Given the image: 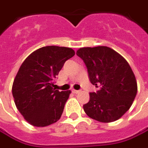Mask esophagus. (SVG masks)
Instances as JSON below:
<instances>
[{
	"label": "esophagus",
	"mask_w": 148,
	"mask_h": 148,
	"mask_svg": "<svg viewBox=\"0 0 148 148\" xmlns=\"http://www.w3.org/2000/svg\"><path fill=\"white\" fill-rule=\"evenodd\" d=\"M72 92H73V93H74V94H78V93H79V92H80V91H78V90H74V89H73V90H72Z\"/></svg>",
	"instance_id": "esophagus-1"
}]
</instances>
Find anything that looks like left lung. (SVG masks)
Listing matches in <instances>:
<instances>
[{"label":"left lung","instance_id":"1","mask_svg":"<svg viewBox=\"0 0 148 148\" xmlns=\"http://www.w3.org/2000/svg\"><path fill=\"white\" fill-rule=\"evenodd\" d=\"M76 54L87 66L90 81L99 87L83 105L87 116L100 122H112L124 115L137 94L136 78L122 56L106 46L81 48Z\"/></svg>","mask_w":148,"mask_h":148}]
</instances>
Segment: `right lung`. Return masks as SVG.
<instances>
[{"label":"right lung","mask_w":148,"mask_h":148,"mask_svg":"<svg viewBox=\"0 0 148 148\" xmlns=\"http://www.w3.org/2000/svg\"><path fill=\"white\" fill-rule=\"evenodd\" d=\"M74 54L70 48L46 46L31 53L23 62L12 93L16 107L28 123L44 127L61 118L70 91L55 90L53 81Z\"/></svg>","instance_id":"add662e5"}]
</instances>
